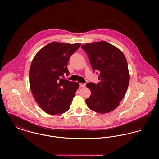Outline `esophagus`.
<instances>
[{"label": "esophagus", "mask_w": 159, "mask_h": 159, "mask_svg": "<svg viewBox=\"0 0 159 159\" xmlns=\"http://www.w3.org/2000/svg\"><path fill=\"white\" fill-rule=\"evenodd\" d=\"M85 86H86L85 83H80V86L81 88H84V87H85Z\"/></svg>", "instance_id": "34e87169"}]
</instances>
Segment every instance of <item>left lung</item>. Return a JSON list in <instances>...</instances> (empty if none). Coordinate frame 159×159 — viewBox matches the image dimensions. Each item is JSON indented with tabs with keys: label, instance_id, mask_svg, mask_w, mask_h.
I'll return each instance as SVG.
<instances>
[{
	"label": "left lung",
	"instance_id": "1",
	"mask_svg": "<svg viewBox=\"0 0 159 159\" xmlns=\"http://www.w3.org/2000/svg\"><path fill=\"white\" fill-rule=\"evenodd\" d=\"M81 48L87 53L93 71H98L99 83H88L91 91L88 107L98 113H108L120 104L128 88L130 75L124 54L106 41L86 43Z\"/></svg>",
	"mask_w": 159,
	"mask_h": 159
}]
</instances>
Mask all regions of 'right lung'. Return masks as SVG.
Returning a JSON list of instances; mask_svg holds the SVG:
<instances>
[{
	"label": "right lung",
	"instance_id": "obj_1",
	"mask_svg": "<svg viewBox=\"0 0 159 159\" xmlns=\"http://www.w3.org/2000/svg\"><path fill=\"white\" fill-rule=\"evenodd\" d=\"M81 45L53 42L42 48L34 56L29 71L32 94L40 108L49 114L68 111L79 84L64 79L69 75L70 56Z\"/></svg>",
	"mask_w": 159,
	"mask_h": 159
}]
</instances>
